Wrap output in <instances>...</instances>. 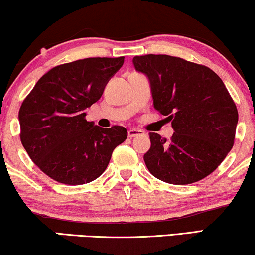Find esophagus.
Instances as JSON below:
<instances>
[{
	"instance_id": "obj_1",
	"label": "esophagus",
	"mask_w": 255,
	"mask_h": 255,
	"mask_svg": "<svg viewBox=\"0 0 255 255\" xmlns=\"http://www.w3.org/2000/svg\"><path fill=\"white\" fill-rule=\"evenodd\" d=\"M142 130H139V129H129L128 130V137H136V136H139L142 134Z\"/></svg>"
}]
</instances>
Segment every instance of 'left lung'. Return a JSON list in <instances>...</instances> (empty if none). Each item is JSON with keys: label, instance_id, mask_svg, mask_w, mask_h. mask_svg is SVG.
I'll use <instances>...</instances> for the list:
<instances>
[{"label": "left lung", "instance_id": "obj_1", "mask_svg": "<svg viewBox=\"0 0 255 255\" xmlns=\"http://www.w3.org/2000/svg\"><path fill=\"white\" fill-rule=\"evenodd\" d=\"M150 82L153 107L172 121L166 141L151 132L144 162L153 177L193 184L218 167L234 146L238 111L223 81L208 67L170 55L135 56Z\"/></svg>", "mask_w": 255, "mask_h": 255}]
</instances>
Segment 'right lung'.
I'll return each instance as SVG.
<instances>
[{
    "instance_id": "obj_1",
    "label": "right lung",
    "mask_w": 255,
    "mask_h": 255,
    "mask_svg": "<svg viewBox=\"0 0 255 255\" xmlns=\"http://www.w3.org/2000/svg\"><path fill=\"white\" fill-rule=\"evenodd\" d=\"M124 56L89 57L54 67L21 104L20 141L30 158L54 180L83 185L102 175L113 150L127 138L126 128H102L85 120Z\"/></svg>"
}]
</instances>
